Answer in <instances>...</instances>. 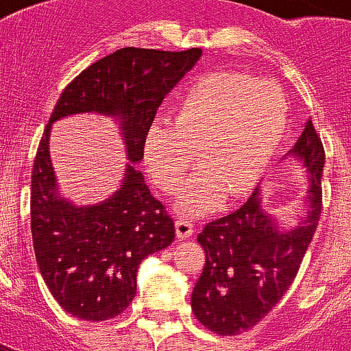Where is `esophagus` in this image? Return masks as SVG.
<instances>
[{
  "mask_svg": "<svg viewBox=\"0 0 351 351\" xmlns=\"http://www.w3.org/2000/svg\"><path fill=\"white\" fill-rule=\"evenodd\" d=\"M176 236L184 240V238H191L193 236V223L186 219V217H178L176 219Z\"/></svg>",
  "mask_w": 351,
  "mask_h": 351,
  "instance_id": "obj_1",
  "label": "esophagus"
}]
</instances>
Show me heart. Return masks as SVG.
I'll list each match as a JSON object with an SVG mask.
<instances>
[{
    "mask_svg": "<svg viewBox=\"0 0 351 351\" xmlns=\"http://www.w3.org/2000/svg\"><path fill=\"white\" fill-rule=\"evenodd\" d=\"M288 119L287 98L271 82L219 70L197 77L176 104L171 123L154 121L143 139V160L167 193L182 188L180 210L201 214L261 182L279 150Z\"/></svg>",
    "mask_w": 351,
    "mask_h": 351,
    "instance_id": "b5f03b06",
    "label": "heart"
}]
</instances>
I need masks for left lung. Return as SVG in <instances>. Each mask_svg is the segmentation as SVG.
Returning a JSON list of instances; mask_svg holds the SVG:
<instances>
[{"label": "left lung", "mask_w": 351, "mask_h": 351, "mask_svg": "<svg viewBox=\"0 0 351 351\" xmlns=\"http://www.w3.org/2000/svg\"><path fill=\"white\" fill-rule=\"evenodd\" d=\"M287 156L308 173L307 217L300 227L282 228L262 208L258 188L232 214L204 225L197 240L204 268L191 292L197 320L223 337L247 331L279 303L305 256L322 212V173L326 152L313 121Z\"/></svg>", "instance_id": "8db88e82"}]
</instances>
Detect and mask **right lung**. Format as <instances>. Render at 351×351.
<instances>
[{
	"instance_id": "right-lung-1",
	"label": "right lung",
	"mask_w": 351,
	"mask_h": 351,
	"mask_svg": "<svg viewBox=\"0 0 351 351\" xmlns=\"http://www.w3.org/2000/svg\"><path fill=\"white\" fill-rule=\"evenodd\" d=\"M201 56V48L113 51L64 87L44 128L31 176L33 249L53 300L80 320L102 322L123 313L136 298L143 258L175 240L173 217L136 163L143 160L156 110ZM77 112L117 118L130 160L119 189L85 207L60 197L49 160L51 124Z\"/></svg>"
}]
</instances>
